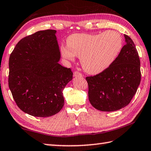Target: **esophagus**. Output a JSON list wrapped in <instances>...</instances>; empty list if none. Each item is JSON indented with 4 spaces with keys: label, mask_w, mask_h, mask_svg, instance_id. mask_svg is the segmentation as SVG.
<instances>
[{
    "label": "esophagus",
    "mask_w": 151,
    "mask_h": 151,
    "mask_svg": "<svg viewBox=\"0 0 151 151\" xmlns=\"http://www.w3.org/2000/svg\"><path fill=\"white\" fill-rule=\"evenodd\" d=\"M73 75H74V76H75V77H76V76H82V74L81 73H79V72H78V71H75V72H74V73H73Z\"/></svg>",
    "instance_id": "esophagus-1"
}]
</instances>
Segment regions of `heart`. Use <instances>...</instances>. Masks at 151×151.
<instances>
[{
  "label": "heart",
  "instance_id": "obj_1",
  "mask_svg": "<svg viewBox=\"0 0 151 151\" xmlns=\"http://www.w3.org/2000/svg\"><path fill=\"white\" fill-rule=\"evenodd\" d=\"M66 46H61L62 55L73 61L75 56L81 58L86 72L97 75L110 67L122 48L121 35L115 31H108L97 35L73 34L67 38Z\"/></svg>",
  "mask_w": 151,
  "mask_h": 151
}]
</instances>
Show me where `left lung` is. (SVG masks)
<instances>
[{
    "instance_id": "left-lung-1",
    "label": "left lung",
    "mask_w": 151,
    "mask_h": 151,
    "mask_svg": "<svg viewBox=\"0 0 151 151\" xmlns=\"http://www.w3.org/2000/svg\"><path fill=\"white\" fill-rule=\"evenodd\" d=\"M126 44L110 67L102 73L86 78L88 97L97 110L111 112L130 103L141 82L140 60L132 38L124 35Z\"/></svg>"
}]
</instances>
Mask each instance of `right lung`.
Instances as JSON below:
<instances>
[{
	"label": "right lung",
	"mask_w": 151,
	"mask_h": 151,
	"mask_svg": "<svg viewBox=\"0 0 151 151\" xmlns=\"http://www.w3.org/2000/svg\"><path fill=\"white\" fill-rule=\"evenodd\" d=\"M55 30L40 31L22 38L9 59L8 85L13 98L24 113L48 117L64 105L62 93L73 79L71 69L61 58Z\"/></svg>",
	"instance_id": "add662e5"
}]
</instances>
